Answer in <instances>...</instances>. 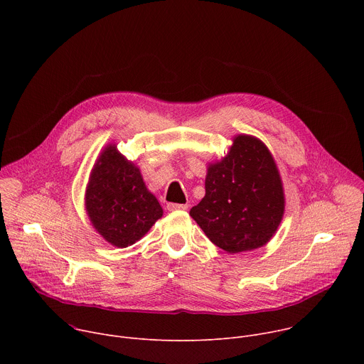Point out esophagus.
<instances>
[{"label":"esophagus","instance_id":"obj_1","mask_svg":"<svg viewBox=\"0 0 364 364\" xmlns=\"http://www.w3.org/2000/svg\"><path fill=\"white\" fill-rule=\"evenodd\" d=\"M167 209L170 212H174V210H187L188 205L187 204H177V203H168L167 204Z\"/></svg>","mask_w":364,"mask_h":364}]
</instances>
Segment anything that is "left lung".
Returning <instances> with one entry per match:
<instances>
[{
    "label": "left lung",
    "instance_id": "left-lung-1",
    "mask_svg": "<svg viewBox=\"0 0 364 364\" xmlns=\"http://www.w3.org/2000/svg\"><path fill=\"white\" fill-rule=\"evenodd\" d=\"M205 194L190 216L216 246L240 253L267 245L285 210L282 180L268 146L237 135L226 157L207 167Z\"/></svg>",
    "mask_w": 364,
    "mask_h": 364
}]
</instances>
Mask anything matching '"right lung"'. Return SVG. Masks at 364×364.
<instances>
[{
	"label": "right lung",
	"mask_w": 364,
	"mask_h": 364,
	"mask_svg": "<svg viewBox=\"0 0 364 364\" xmlns=\"http://www.w3.org/2000/svg\"><path fill=\"white\" fill-rule=\"evenodd\" d=\"M85 207L96 232L117 247L134 245L163 216V207L146 188L139 168L115 144L105 146L92 168Z\"/></svg>",
	"instance_id": "obj_1"
}]
</instances>
